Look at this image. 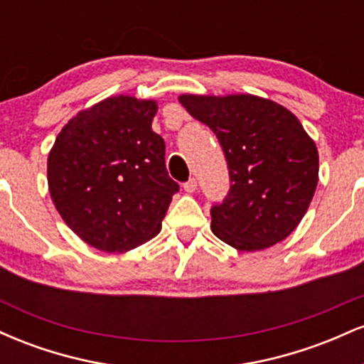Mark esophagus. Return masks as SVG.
I'll return each instance as SVG.
<instances>
[{"label": "esophagus", "mask_w": 364, "mask_h": 364, "mask_svg": "<svg viewBox=\"0 0 364 364\" xmlns=\"http://www.w3.org/2000/svg\"><path fill=\"white\" fill-rule=\"evenodd\" d=\"M196 179L195 178H191V179H188V181L185 183V185H183V188H185V191H188V193H193V191L196 190Z\"/></svg>", "instance_id": "1"}]
</instances>
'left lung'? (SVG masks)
<instances>
[{
    "mask_svg": "<svg viewBox=\"0 0 364 364\" xmlns=\"http://www.w3.org/2000/svg\"><path fill=\"white\" fill-rule=\"evenodd\" d=\"M215 133L231 190L212 207V232L240 252L277 245L298 228L318 185V150L289 109L252 94H181Z\"/></svg>",
    "mask_w": 364,
    "mask_h": 364,
    "instance_id": "8db88e82",
    "label": "left lung"
}]
</instances>
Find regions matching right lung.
I'll list each match as a JSON object with an SVG mask.
<instances>
[{
    "instance_id": "add662e5",
    "label": "right lung",
    "mask_w": 364,
    "mask_h": 364,
    "mask_svg": "<svg viewBox=\"0 0 364 364\" xmlns=\"http://www.w3.org/2000/svg\"><path fill=\"white\" fill-rule=\"evenodd\" d=\"M154 99L112 95L73 116L48 156V186L66 225L87 245L124 253L159 235L178 183L152 132Z\"/></svg>"
}]
</instances>
